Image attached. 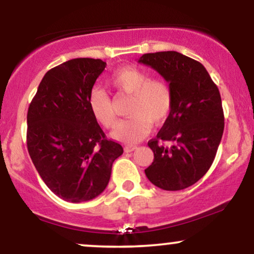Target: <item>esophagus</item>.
<instances>
[{"label": "esophagus", "mask_w": 254, "mask_h": 254, "mask_svg": "<svg viewBox=\"0 0 254 254\" xmlns=\"http://www.w3.org/2000/svg\"><path fill=\"white\" fill-rule=\"evenodd\" d=\"M136 149H137V145H133V144H127L124 147L125 153H131V151H133Z\"/></svg>", "instance_id": "obj_1"}]
</instances>
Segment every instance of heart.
I'll list each match as a JSON object with an SVG mask.
<instances>
[{
  "mask_svg": "<svg viewBox=\"0 0 254 254\" xmlns=\"http://www.w3.org/2000/svg\"><path fill=\"white\" fill-rule=\"evenodd\" d=\"M109 84L121 94L130 95L127 119L119 122L112 136L124 143H137L150 132L151 123L160 124L170 116L173 93L164 78H149L148 72L135 66L117 69L109 78ZM89 110L99 124L112 127L116 117L112 101L101 89L89 95Z\"/></svg>",
  "mask_w": 254,
  "mask_h": 254,
  "instance_id": "heart-1",
  "label": "heart"
}]
</instances>
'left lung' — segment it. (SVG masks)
Returning a JSON list of instances; mask_svg holds the SVG:
<instances>
[{
	"mask_svg": "<svg viewBox=\"0 0 254 254\" xmlns=\"http://www.w3.org/2000/svg\"><path fill=\"white\" fill-rule=\"evenodd\" d=\"M138 63L159 72L173 93L170 116L148 142L154 161L145 176L162 190H183L208 172L216 155L224 129L220 92L203 64L177 51L145 54Z\"/></svg>",
	"mask_w": 254,
	"mask_h": 254,
	"instance_id": "1",
	"label": "left lung"
}]
</instances>
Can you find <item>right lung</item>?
<instances>
[{"label": "right lung", "mask_w": 254, "mask_h": 254, "mask_svg": "<svg viewBox=\"0 0 254 254\" xmlns=\"http://www.w3.org/2000/svg\"><path fill=\"white\" fill-rule=\"evenodd\" d=\"M106 62L74 58L44 75L27 112V149L44 183L66 202L98 197L123 147L107 139L89 110Z\"/></svg>", "instance_id": "obj_1"}]
</instances>
